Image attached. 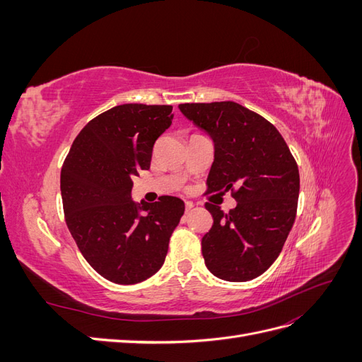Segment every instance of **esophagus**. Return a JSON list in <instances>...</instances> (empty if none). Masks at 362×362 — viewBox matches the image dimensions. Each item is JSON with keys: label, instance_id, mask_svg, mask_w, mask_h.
Segmentation results:
<instances>
[{"label": "esophagus", "instance_id": "obj_1", "mask_svg": "<svg viewBox=\"0 0 362 362\" xmlns=\"http://www.w3.org/2000/svg\"><path fill=\"white\" fill-rule=\"evenodd\" d=\"M193 206H194V204H193L192 201H185V210H187V211H190Z\"/></svg>", "mask_w": 362, "mask_h": 362}]
</instances>
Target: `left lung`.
Segmentation results:
<instances>
[{
    "instance_id": "8db88e82",
    "label": "left lung",
    "mask_w": 362,
    "mask_h": 362,
    "mask_svg": "<svg viewBox=\"0 0 362 362\" xmlns=\"http://www.w3.org/2000/svg\"><path fill=\"white\" fill-rule=\"evenodd\" d=\"M182 115L214 141L206 193L229 192L237 206L223 213L206 202L213 226L202 237L205 266L214 276L250 281L275 261L298 211V163L267 119L233 101L180 104Z\"/></svg>"
}]
</instances>
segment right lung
I'll use <instances>...</instances> for the list:
<instances>
[{
  "label": "right lung",
  "mask_w": 362,
  "mask_h": 362,
  "mask_svg": "<svg viewBox=\"0 0 362 362\" xmlns=\"http://www.w3.org/2000/svg\"><path fill=\"white\" fill-rule=\"evenodd\" d=\"M172 105L122 104L75 137L60 173L66 225L86 261L115 284H137L163 266L184 202L131 199L133 178L149 169L156 140L172 124Z\"/></svg>",
  "instance_id": "1"
}]
</instances>
